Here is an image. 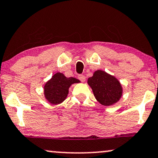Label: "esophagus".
Masks as SVG:
<instances>
[{
  "instance_id": "34e87169",
  "label": "esophagus",
  "mask_w": 158,
  "mask_h": 158,
  "mask_svg": "<svg viewBox=\"0 0 158 158\" xmlns=\"http://www.w3.org/2000/svg\"><path fill=\"white\" fill-rule=\"evenodd\" d=\"M78 79H79L81 81H82V82H84V81H85V80H86L85 77L84 75H82V74H80V75L78 76Z\"/></svg>"
}]
</instances>
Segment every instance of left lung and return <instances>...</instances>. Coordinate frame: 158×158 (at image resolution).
I'll use <instances>...</instances> for the list:
<instances>
[{
    "label": "left lung",
    "mask_w": 158,
    "mask_h": 158,
    "mask_svg": "<svg viewBox=\"0 0 158 158\" xmlns=\"http://www.w3.org/2000/svg\"><path fill=\"white\" fill-rule=\"evenodd\" d=\"M87 83L95 98L103 106L113 105L123 95V87L118 79L101 70L95 71L93 77L88 78Z\"/></svg>",
    "instance_id": "left-lung-1"
}]
</instances>
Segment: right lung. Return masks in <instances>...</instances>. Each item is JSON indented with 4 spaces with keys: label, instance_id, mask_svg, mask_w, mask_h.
Here are the masks:
<instances>
[{
    "label": "right lung",
    "instance_id": "right-lung-1",
    "mask_svg": "<svg viewBox=\"0 0 158 158\" xmlns=\"http://www.w3.org/2000/svg\"><path fill=\"white\" fill-rule=\"evenodd\" d=\"M79 82L80 81L76 78H68L63 73H56L45 84V98L52 104H60L66 98L71 85Z\"/></svg>",
    "mask_w": 158,
    "mask_h": 158
}]
</instances>
